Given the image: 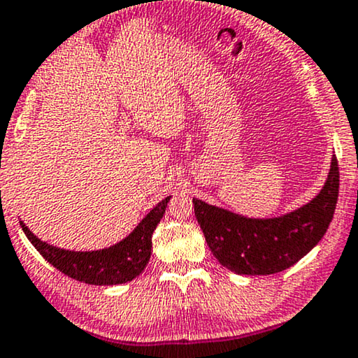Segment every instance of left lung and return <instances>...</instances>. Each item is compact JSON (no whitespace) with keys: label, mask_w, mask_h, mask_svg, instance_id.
<instances>
[{"label":"left lung","mask_w":358,"mask_h":358,"mask_svg":"<svg viewBox=\"0 0 358 358\" xmlns=\"http://www.w3.org/2000/svg\"><path fill=\"white\" fill-rule=\"evenodd\" d=\"M338 197V164L321 192L306 206L273 219H250L194 199L206 241L222 266L236 275H275L308 255L329 229Z\"/></svg>","instance_id":"1"}]
</instances>
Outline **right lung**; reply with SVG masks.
Instances as JSON below:
<instances>
[{
    "label": "right lung",
    "mask_w": 358,
    "mask_h": 358,
    "mask_svg": "<svg viewBox=\"0 0 358 358\" xmlns=\"http://www.w3.org/2000/svg\"><path fill=\"white\" fill-rule=\"evenodd\" d=\"M169 199L171 196L150 210L127 238L95 252H72V250L52 247L37 238L22 222L20 224L37 252L64 275L95 286L123 285L139 276V273L145 270L150 262L152 231L164 215Z\"/></svg>",
    "instance_id": "1"
}]
</instances>
